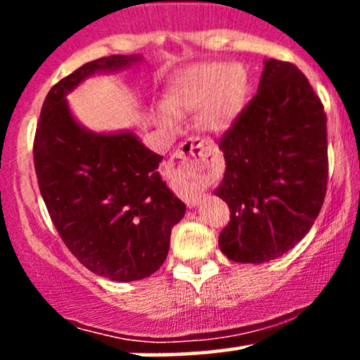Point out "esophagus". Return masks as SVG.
<instances>
[{
  "mask_svg": "<svg viewBox=\"0 0 360 360\" xmlns=\"http://www.w3.org/2000/svg\"><path fill=\"white\" fill-rule=\"evenodd\" d=\"M212 152L205 146L203 140L200 139H188L181 143L179 148L172 155V164L179 169V171L186 172L189 176V188H188V205L194 206L200 201L201 194V172L206 164H208V157Z\"/></svg>",
  "mask_w": 360,
  "mask_h": 360,
  "instance_id": "esophagus-1",
  "label": "esophagus"
}]
</instances>
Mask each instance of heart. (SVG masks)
<instances>
[{"label": "heart", "instance_id": "1", "mask_svg": "<svg viewBox=\"0 0 360 360\" xmlns=\"http://www.w3.org/2000/svg\"><path fill=\"white\" fill-rule=\"evenodd\" d=\"M249 93L250 77L242 65L212 62L177 74L164 94V106L177 117L200 111V125L205 130L223 134L240 117ZM159 123L169 131L176 130L171 115H160Z\"/></svg>", "mask_w": 360, "mask_h": 360}]
</instances>
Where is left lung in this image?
Returning <instances> with one entry per match:
<instances>
[{
	"mask_svg": "<svg viewBox=\"0 0 360 360\" xmlns=\"http://www.w3.org/2000/svg\"><path fill=\"white\" fill-rule=\"evenodd\" d=\"M218 146L226 169L214 194L230 208L221 252L243 264L281 257L309 232L328 183L326 115L307 76L266 60L257 93Z\"/></svg>",
	"mask_w": 360,
	"mask_h": 360,
	"instance_id": "obj_1",
	"label": "left lung"
}]
</instances>
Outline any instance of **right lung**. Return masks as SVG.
<instances>
[{"instance_id": "add662e5", "label": "right lung", "mask_w": 360, "mask_h": 360, "mask_svg": "<svg viewBox=\"0 0 360 360\" xmlns=\"http://www.w3.org/2000/svg\"><path fill=\"white\" fill-rule=\"evenodd\" d=\"M139 59L101 57L53 84L34 140L40 194L62 242L91 272L122 283L147 278L162 266L186 205L157 172L162 155L131 131L86 130L74 120L65 94L91 74Z\"/></svg>"}]
</instances>
